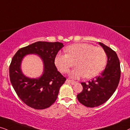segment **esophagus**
Wrapping results in <instances>:
<instances>
[{"label": "esophagus", "mask_w": 130, "mask_h": 130, "mask_svg": "<svg viewBox=\"0 0 130 130\" xmlns=\"http://www.w3.org/2000/svg\"><path fill=\"white\" fill-rule=\"evenodd\" d=\"M66 82H68V83L71 84H72V85H75V84L77 83L76 81H74V80H70V79H67Z\"/></svg>", "instance_id": "1"}]
</instances>
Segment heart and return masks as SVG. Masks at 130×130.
<instances>
[{
	"mask_svg": "<svg viewBox=\"0 0 130 130\" xmlns=\"http://www.w3.org/2000/svg\"><path fill=\"white\" fill-rule=\"evenodd\" d=\"M67 54H58L55 64L61 73H68L75 66L77 67L70 73L74 78L85 76L91 78L99 75L105 67L107 61L106 52L101 47L89 43H75L66 48Z\"/></svg>",
	"mask_w": 130,
	"mask_h": 130,
	"instance_id": "1",
	"label": "heart"
}]
</instances>
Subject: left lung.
I'll use <instances>...</instances> for the list:
<instances>
[{
	"instance_id": "1",
	"label": "left lung",
	"mask_w": 130,
	"mask_h": 130,
	"mask_svg": "<svg viewBox=\"0 0 130 130\" xmlns=\"http://www.w3.org/2000/svg\"><path fill=\"white\" fill-rule=\"evenodd\" d=\"M99 44L107 57L106 68L91 81L82 82L83 90L77 95L79 102L88 107H97L107 102L117 90L120 80V63L117 53L103 43Z\"/></svg>"
}]
</instances>
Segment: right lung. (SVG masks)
<instances>
[{
  "mask_svg": "<svg viewBox=\"0 0 130 130\" xmlns=\"http://www.w3.org/2000/svg\"><path fill=\"white\" fill-rule=\"evenodd\" d=\"M63 47V43L58 42H36L20 49L12 59L9 66L12 85L19 98L31 108H48L56 100L60 88L66 80L54 63L57 53ZM29 53L38 55L44 61V73L37 79L25 77L21 72L22 60Z\"/></svg>",
  "mask_w": 130,
  "mask_h": 130,
  "instance_id": "obj_1",
  "label": "right lung"
}]
</instances>
